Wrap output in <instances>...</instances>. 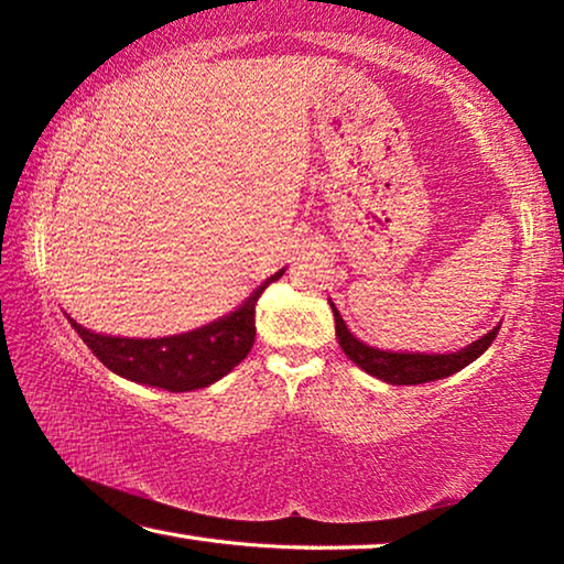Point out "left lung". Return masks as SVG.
I'll use <instances>...</instances> for the list:
<instances>
[{
	"label": "left lung",
	"instance_id": "left-lung-1",
	"mask_svg": "<svg viewBox=\"0 0 564 564\" xmlns=\"http://www.w3.org/2000/svg\"><path fill=\"white\" fill-rule=\"evenodd\" d=\"M330 308L333 318H336V336L343 352H346L356 366L366 370V373L393 386H420L457 373V370L470 366L475 358H480L482 352L490 348V343L498 338L500 330V326H495L490 333H485L482 338H477L470 346L457 352H390L360 343L348 330L346 323H343L336 305L330 303Z\"/></svg>",
	"mask_w": 564,
	"mask_h": 564
}]
</instances>
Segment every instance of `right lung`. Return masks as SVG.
<instances>
[{
  "label": "right lung",
  "instance_id": "add662e5",
  "mask_svg": "<svg viewBox=\"0 0 564 564\" xmlns=\"http://www.w3.org/2000/svg\"><path fill=\"white\" fill-rule=\"evenodd\" d=\"M283 269L265 279L248 301L228 316L208 323L204 328L169 338H117L87 330L72 321V328L87 343L111 373L133 383L184 393L216 383L228 370L241 362L256 338V303L269 283L281 279Z\"/></svg>",
  "mask_w": 564,
  "mask_h": 564
}]
</instances>
